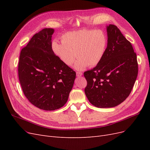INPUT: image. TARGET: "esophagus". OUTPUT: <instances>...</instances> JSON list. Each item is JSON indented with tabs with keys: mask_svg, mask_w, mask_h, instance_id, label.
Returning <instances> with one entry per match:
<instances>
[{
	"mask_svg": "<svg viewBox=\"0 0 150 150\" xmlns=\"http://www.w3.org/2000/svg\"><path fill=\"white\" fill-rule=\"evenodd\" d=\"M82 75H83L82 72H76V76H78V77H81Z\"/></svg>",
	"mask_w": 150,
	"mask_h": 150,
	"instance_id": "esophagus-1",
	"label": "esophagus"
}]
</instances>
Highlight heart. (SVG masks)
I'll return each instance as SVG.
<instances>
[{"label":"heart","mask_w":150,"mask_h":150,"mask_svg":"<svg viewBox=\"0 0 150 150\" xmlns=\"http://www.w3.org/2000/svg\"><path fill=\"white\" fill-rule=\"evenodd\" d=\"M61 42L54 40L51 49L53 53L68 66L75 64L76 69L82 70L88 65H98L105 54L108 39L101 30L83 29L63 34Z\"/></svg>","instance_id":"obj_1"}]
</instances>
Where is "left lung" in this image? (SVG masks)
<instances>
[{"label": "left lung", "instance_id": "1", "mask_svg": "<svg viewBox=\"0 0 150 150\" xmlns=\"http://www.w3.org/2000/svg\"><path fill=\"white\" fill-rule=\"evenodd\" d=\"M105 54L96 66L84 72V92L97 108L115 107L128 97L137 79L138 65L132 45L115 25L106 27Z\"/></svg>", "mask_w": 150, "mask_h": 150}]
</instances>
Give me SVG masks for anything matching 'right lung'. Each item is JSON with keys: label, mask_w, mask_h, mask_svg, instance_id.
I'll list each match as a JSON object with an SVG mask.
<instances>
[{"label": "right lung", "mask_w": 150, "mask_h": 150, "mask_svg": "<svg viewBox=\"0 0 150 150\" xmlns=\"http://www.w3.org/2000/svg\"><path fill=\"white\" fill-rule=\"evenodd\" d=\"M54 30L45 28L33 35L21 50L19 79L29 101L40 110L53 111L66 103L76 78V72L52 51Z\"/></svg>", "instance_id": "1"}]
</instances>
